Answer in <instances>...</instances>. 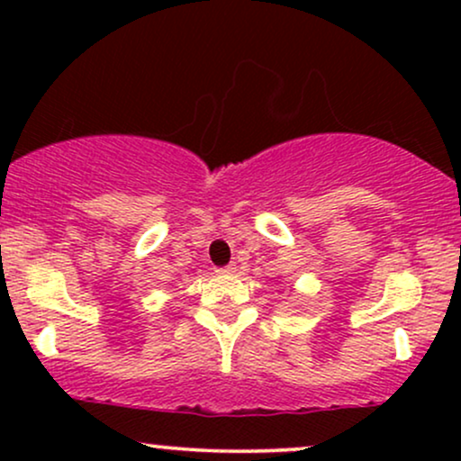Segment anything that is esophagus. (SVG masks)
<instances>
[{
    "label": "esophagus",
    "instance_id": "1",
    "mask_svg": "<svg viewBox=\"0 0 461 461\" xmlns=\"http://www.w3.org/2000/svg\"><path fill=\"white\" fill-rule=\"evenodd\" d=\"M234 271H236V264H227V267L216 268V273H221V275H231Z\"/></svg>",
    "mask_w": 461,
    "mask_h": 461
}]
</instances>
